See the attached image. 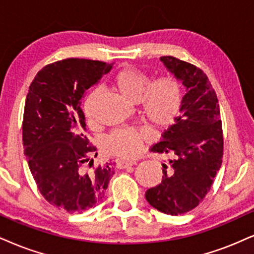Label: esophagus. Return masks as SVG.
Wrapping results in <instances>:
<instances>
[{
    "label": "esophagus",
    "mask_w": 254,
    "mask_h": 254,
    "mask_svg": "<svg viewBox=\"0 0 254 254\" xmlns=\"http://www.w3.org/2000/svg\"><path fill=\"white\" fill-rule=\"evenodd\" d=\"M136 161H126V160H118L117 161V168L119 170H124V168L129 167V166L135 165Z\"/></svg>",
    "instance_id": "1"
}]
</instances>
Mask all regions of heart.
<instances>
[{"mask_svg":"<svg viewBox=\"0 0 254 254\" xmlns=\"http://www.w3.org/2000/svg\"><path fill=\"white\" fill-rule=\"evenodd\" d=\"M118 92L129 102L141 105L142 118L154 129L168 127L180 111L183 93L180 82L172 75H165L149 83V76L132 67H125L114 77ZM99 98V90H93L83 103V112L88 119L93 118V106ZM147 136L135 129H117L103 140L108 153L119 158L135 159L139 155Z\"/></svg>","mask_w":254,"mask_h":254,"instance_id":"heart-1","label":"heart"}]
</instances>
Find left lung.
I'll return each mask as SVG.
<instances>
[{
  "label": "left lung",
  "mask_w": 254,
  "mask_h": 254,
  "mask_svg": "<svg viewBox=\"0 0 254 254\" xmlns=\"http://www.w3.org/2000/svg\"><path fill=\"white\" fill-rule=\"evenodd\" d=\"M160 61L184 84L185 95L181 115L151 148L170 159L162 164L161 183L147 190L146 199L162 213L179 215L195 208L211 189L223 162V128L207 75L173 56H162Z\"/></svg>",
  "instance_id": "obj_1"
}]
</instances>
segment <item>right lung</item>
<instances>
[{"label": "right lung", "instance_id": "1", "mask_svg": "<svg viewBox=\"0 0 254 254\" xmlns=\"http://www.w3.org/2000/svg\"><path fill=\"white\" fill-rule=\"evenodd\" d=\"M112 64L84 59L54 62L36 74L27 94L22 140L28 166L43 198L69 213L95 207L114 174L112 164L91 170L90 155L98 153L83 134L81 109L84 93Z\"/></svg>", "mask_w": 254, "mask_h": 254}]
</instances>
